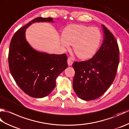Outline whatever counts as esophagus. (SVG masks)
<instances>
[{"mask_svg":"<svg viewBox=\"0 0 129 129\" xmlns=\"http://www.w3.org/2000/svg\"><path fill=\"white\" fill-rule=\"evenodd\" d=\"M67 61H68V65H69V66H71V65L73 64V62L71 58H68Z\"/></svg>","mask_w":129,"mask_h":129,"instance_id":"esophagus-1","label":"esophagus"}]
</instances>
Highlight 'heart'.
I'll list each match as a JSON object with an SVG mask.
<instances>
[{
  "instance_id": "obj_1",
  "label": "heart",
  "mask_w": 129,
  "mask_h": 129,
  "mask_svg": "<svg viewBox=\"0 0 129 129\" xmlns=\"http://www.w3.org/2000/svg\"><path fill=\"white\" fill-rule=\"evenodd\" d=\"M101 34L96 27L72 24L65 28L60 39L63 47L73 45L75 54L80 59H85L94 56L99 47Z\"/></svg>"
}]
</instances>
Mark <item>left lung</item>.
I'll use <instances>...</instances> for the list:
<instances>
[{"mask_svg":"<svg viewBox=\"0 0 129 129\" xmlns=\"http://www.w3.org/2000/svg\"><path fill=\"white\" fill-rule=\"evenodd\" d=\"M104 40L98 51L86 61H75L73 87L79 98L92 100L101 96L113 83L119 63V49L113 34L102 25Z\"/></svg>","mask_w":129,"mask_h":129,"instance_id":"1","label":"left lung"}]
</instances>
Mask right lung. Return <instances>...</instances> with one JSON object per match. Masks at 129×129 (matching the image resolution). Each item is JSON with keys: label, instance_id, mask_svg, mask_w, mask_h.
Wrapping results in <instances>:
<instances>
[{"label": "right lung", "instance_id": "right-lung-1", "mask_svg": "<svg viewBox=\"0 0 129 129\" xmlns=\"http://www.w3.org/2000/svg\"><path fill=\"white\" fill-rule=\"evenodd\" d=\"M53 22L52 18L38 17L21 27L10 43L8 62L10 72L19 87L30 96H46L56 85V79L68 67L66 54H49L33 49L26 42V29L32 23Z\"/></svg>", "mask_w": 129, "mask_h": 129}]
</instances>
